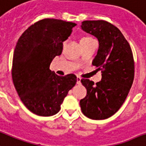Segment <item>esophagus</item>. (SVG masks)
Segmentation results:
<instances>
[{"label":"esophagus","instance_id":"esophagus-1","mask_svg":"<svg viewBox=\"0 0 146 146\" xmlns=\"http://www.w3.org/2000/svg\"><path fill=\"white\" fill-rule=\"evenodd\" d=\"M77 84H81V78L80 76L77 77Z\"/></svg>","mask_w":146,"mask_h":146}]
</instances>
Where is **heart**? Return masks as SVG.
Segmentation results:
<instances>
[{"label":"heart","mask_w":146,"mask_h":146,"mask_svg":"<svg viewBox=\"0 0 146 146\" xmlns=\"http://www.w3.org/2000/svg\"><path fill=\"white\" fill-rule=\"evenodd\" d=\"M93 39L91 37V36H84L80 40V43H83V42H87V41L93 40ZM66 43V42H64V44Z\"/></svg>","instance_id":"b5f03b06"}]
</instances>
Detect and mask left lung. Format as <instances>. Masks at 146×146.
<instances>
[{"instance_id": "1", "label": "left lung", "mask_w": 146, "mask_h": 146, "mask_svg": "<svg viewBox=\"0 0 146 146\" xmlns=\"http://www.w3.org/2000/svg\"><path fill=\"white\" fill-rule=\"evenodd\" d=\"M83 31L95 36L100 46L93 65L101 70L102 80L81 83L86 89L80 100L82 113L92 119H105L114 115L125 102L134 80L135 63L132 49L121 31L106 21H85Z\"/></svg>"}]
</instances>
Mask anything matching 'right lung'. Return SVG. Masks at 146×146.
Wrapping results in <instances>:
<instances>
[{"instance_id":"add662e5","label":"right lung","mask_w":146,"mask_h":146,"mask_svg":"<svg viewBox=\"0 0 146 146\" xmlns=\"http://www.w3.org/2000/svg\"><path fill=\"white\" fill-rule=\"evenodd\" d=\"M76 24L43 19L29 27L19 38L13 56L12 80L19 97L31 112L40 116L55 115L77 78L55 74L50 66L63 50V42Z\"/></svg>"}]
</instances>
